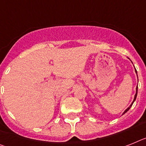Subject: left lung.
<instances>
[{
	"label": "left lung",
	"instance_id": "8db88e82",
	"mask_svg": "<svg viewBox=\"0 0 146 146\" xmlns=\"http://www.w3.org/2000/svg\"><path fill=\"white\" fill-rule=\"evenodd\" d=\"M135 72H136V73H137V70H136V69H135ZM137 88H136V94H135V96H134V101H132V103H131V104L130 105V106H129V107H128L127 109H126V110H125V111H124V112L123 113V114H125L126 112V111H128L129 110V109L131 108V106H132V104H133V103H134V101H135V100H136V98H137Z\"/></svg>",
	"mask_w": 146,
	"mask_h": 146
}]
</instances>
